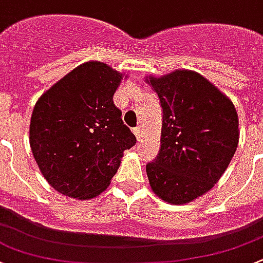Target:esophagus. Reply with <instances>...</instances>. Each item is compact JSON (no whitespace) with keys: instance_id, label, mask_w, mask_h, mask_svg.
Returning <instances> with one entry per match:
<instances>
[{"instance_id":"34e87169","label":"esophagus","mask_w":263,"mask_h":263,"mask_svg":"<svg viewBox=\"0 0 263 263\" xmlns=\"http://www.w3.org/2000/svg\"><path fill=\"white\" fill-rule=\"evenodd\" d=\"M134 134H135V136H136L137 140L142 139V128H141V126L135 127V128H134Z\"/></svg>"}]
</instances>
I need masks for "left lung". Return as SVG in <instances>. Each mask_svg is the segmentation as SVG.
Listing matches in <instances>:
<instances>
[{
	"instance_id": "left-lung-1",
	"label": "left lung",
	"mask_w": 263,
	"mask_h": 263,
	"mask_svg": "<svg viewBox=\"0 0 263 263\" xmlns=\"http://www.w3.org/2000/svg\"><path fill=\"white\" fill-rule=\"evenodd\" d=\"M162 108L160 151L146 165L155 194L190 203L212 189L238 146V116L228 97L195 71L147 79Z\"/></svg>"
}]
</instances>
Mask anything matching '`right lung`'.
<instances>
[{
    "label": "right lung",
    "mask_w": 263,
    "mask_h": 263,
    "mask_svg": "<svg viewBox=\"0 0 263 263\" xmlns=\"http://www.w3.org/2000/svg\"><path fill=\"white\" fill-rule=\"evenodd\" d=\"M122 74L88 62L66 74L35 104L30 146L46 181L66 197L101 194L136 137L123 123L113 95Z\"/></svg>",
    "instance_id": "1"
}]
</instances>
